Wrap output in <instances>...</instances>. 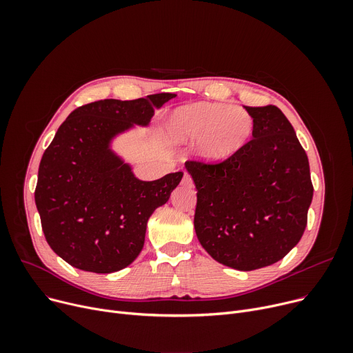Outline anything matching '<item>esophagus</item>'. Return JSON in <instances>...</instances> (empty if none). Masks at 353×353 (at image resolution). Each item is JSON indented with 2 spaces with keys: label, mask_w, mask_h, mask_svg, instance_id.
<instances>
[{
  "label": "esophagus",
  "mask_w": 353,
  "mask_h": 353,
  "mask_svg": "<svg viewBox=\"0 0 353 353\" xmlns=\"http://www.w3.org/2000/svg\"><path fill=\"white\" fill-rule=\"evenodd\" d=\"M181 183H183V186H186V188H192L193 186V180H192L190 174H188V173H184Z\"/></svg>",
  "instance_id": "1"
}]
</instances>
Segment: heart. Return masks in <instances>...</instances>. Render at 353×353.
I'll list each match as a JSON object with an SVG mask.
<instances>
[{
    "label": "heart",
    "instance_id": "b5f03b06",
    "mask_svg": "<svg viewBox=\"0 0 353 353\" xmlns=\"http://www.w3.org/2000/svg\"><path fill=\"white\" fill-rule=\"evenodd\" d=\"M165 132L176 144L196 143V154L203 161L223 163L246 147L254 121L245 108L197 101L173 110Z\"/></svg>",
    "mask_w": 353,
    "mask_h": 353
}]
</instances>
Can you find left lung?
<instances>
[{
	"instance_id": "obj_1",
	"label": "left lung",
	"mask_w": 353,
	"mask_h": 353,
	"mask_svg": "<svg viewBox=\"0 0 353 353\" xmlns=\"http://www.w3.org/2000/svg\"><path fill=\"white\" fill-rule=\"evenodd\" d=\"M253 139L219 164L184 163L197 190L194 230L216 262L254 270L283 259L305 232L313 197L309 160L276 105H245Z\"/></svg>"
}]
</instances>
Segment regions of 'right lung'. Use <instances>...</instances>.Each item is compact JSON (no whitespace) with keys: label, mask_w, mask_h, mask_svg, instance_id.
<instances>
[{"label":"right lung","mask_w":353,"mask_h":353,"mask_svg":"<svg viewBox=\"0 0 353 353\" xmlns=\"http://www.w3.org/2000/svg\"><path fill=\"white\" fill-rule=\"evenodd\" d=\"M172 92L107 99L74 110L43 154L35 205L47 243L80 270L113 273L134 262L147 221L169 200L183 172L153 181L134 176L114 141L150 124Z\"/></svg>","instance_id":"1"}]
</instances>
